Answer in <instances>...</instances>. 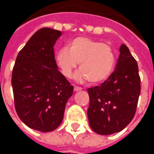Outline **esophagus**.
Listing matches in <instances>:
<instances>
[{
	"instance_id": "34e87169",
	"label": "esophagus",
	"mask_w": 154,
	"mask_h": 154,
	"mask_svg": "<svg viewBox=\"0 0 154 154\" xmlns=\"http://www.w3.org/2000/svg\"><path fill=\"white\" fill-rule=\"evenodd\" d=\"M81 90H82V87H74V91H81Z\"/></svg>"
}]
</instances>
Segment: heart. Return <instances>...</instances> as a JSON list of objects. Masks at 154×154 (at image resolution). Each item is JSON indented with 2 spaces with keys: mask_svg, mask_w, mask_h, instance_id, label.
<instances>
[{
  "mask_svg": "<svg viewBox=\"0 0 154 154\" xmlns=\"http://www.w3.org/2000/svg\"><path fill=\"white\" fill-rule=\"evenodd\" d=\"M57 66L66 77H71L80 63L81 70L75 75L78 82L87 80L98 83L110 77L116 65V55L110 45L87 37L71 40L67 48L56 54Z\"/></svg>",
  "mask_w": 154,
  "mask_h": 154,
  "instance_id": "b5f03b06",
  "label": "heart"
}]
</instances>
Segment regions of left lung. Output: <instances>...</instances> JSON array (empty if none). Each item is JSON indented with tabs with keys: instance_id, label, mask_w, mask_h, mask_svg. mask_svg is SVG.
I'll list each match as a JSON object with an SVG mask.
<instances>
[{
	"instance_id": "1",
	"label": "left lung",
	"mask_w": 154,
	"mask_h": 154,
	"mask_svg": "<svg viewBox=\"0 0 154 154\" xmlns=\"http://www.w3.org/2000/svg\"><path fill=\"white\" fill-rule=\"evenodd\" d=\"M116 70L100 86L88 88L87 110L91 129L101 135L119 132L135 115L140 94L137 62L125 44L119 48Z\"/></svg>"
}]
</instances>
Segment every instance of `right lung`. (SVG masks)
I'll return each instance as SVG.
<instances>
[{"label": "right lung", "instance_id": "1", "mask_svg": "<svg viewBox=\"0 0 154 154\" xmlns=\"http://www.w3.org/2000/svg\"><path fill=\"white\" fill-rule=\"evenodd\" d=\"M62 32L42 28L20 51L11 85L15 110L26 125L40 132L56 129L63 121L73 86L57 70L54 44Z\"/></svg>", "mask_w": 154, "mask_h": 154}]
</instances>
